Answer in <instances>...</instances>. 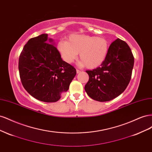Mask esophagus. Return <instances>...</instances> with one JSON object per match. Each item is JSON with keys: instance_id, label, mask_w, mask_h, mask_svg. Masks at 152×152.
Returning <instances> with one entry per match:
<instances>
[{"instance_id": "1", "label": "esophagus", "mask_w": 152, "mask_h": 152, "mask_svg": "<svg viewBox=\"0 0 152 152\" xmlns=\"http://www.w3.org/2000/svg\"><path fill=\"white\" fill-rule=\"evenodd\" d=\"M76 72H77V73H80V72H81V71H80V70H78V69H77Z\"/></svg>"}]
</instances>
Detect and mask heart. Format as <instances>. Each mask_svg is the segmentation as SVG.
<instances>
[{
	"instance_id": "1",
	"label": "heart",
	"mask_w": 152,
	"mask_h": 152,
	"mask_svg": "<svg viewBox=\"0 0 152 152\" xmlns=\"http://www.w3.org/2000/svg\"><path fill=\"white\" fill-rule=\"evenodd\" d=\"M108 48V42L105 39L87 35H72L68 41L61 40L57 45L58 50L65 62L72 63L79 53V65L89 69L102 65Z\"/></svg>"
}]
</instances>
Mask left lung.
<instances>
[{
    "label": "left lung",
    "instance_id": "8db88e82",
    "mask_svg": "<svg viewBox=\"0 0 152 152\" xmlns=\"http://www.w3.org/2000/svg\"><path fill=\"white\" fill-rule=\"evenodd\" d=\"M134 59L129 46L117 39L108 48V54L99 67L87 70L89 81L85 91L90 98L101 102L115 98L129 83Z\"/></svg>",
    "mask_w": 152,
    "mask_h": 152
}]
</instances>
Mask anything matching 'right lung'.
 <instances>
[{
    "label": "right lung",
    "instance_id": "add662e5",
    "mask_svg": "<svg viewBox=\"0 0 152 152\" xmlns=\"http://www.w3.org/2000/svg\"><path fill=\"white\" fill-rule=\"evenodd\" d=\"M47 34L30 39L19 58L23 86L35 99L56 102L66 92L76 75L75 68L64 61Z\"/></svg>",
    "mask_w": 152,
    "mask_h": 152
}]
</instances>
